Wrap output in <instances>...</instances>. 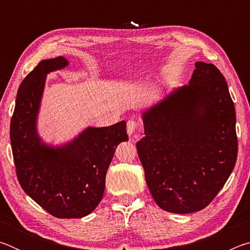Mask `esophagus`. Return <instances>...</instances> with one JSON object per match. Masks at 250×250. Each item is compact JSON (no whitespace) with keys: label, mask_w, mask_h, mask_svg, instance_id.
<instances>
[{"label":"esophagus","mask_w":250,"mask_h":250,"mask_svg":"<svg viewBox=\"0 0 250 250\" xmlns=\"http://www.w3.org/2000/svg\"><path fill=\"white\" fill-rule=\"evenodd\" d=\"M137 128H138V124L134 120H129L126 122V132H128L129 137H131V135L135 132Z\"/></svg>","instance_id":"34e87169"}]
</instances>
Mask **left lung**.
Instances as JSON below:
<instances>
[{
  "mask_svg": "<svg viewBox=\"0 0 250 250\" xmlns=\"http://www.w3.org/2000/svg\"><path fill=\"white\" fill-rule=\"evenodd\" d=\"M142 120L138 155L156 204L175 214L205 208L231 174L238 152L235 107L221 71L195 62L188 84L145 110Z\"/></svg>",
  "mask_w": 250,
  "mask_h": 250,
  "instance_id": "obj_1",
  "label": "left lung"
}]
</instances>
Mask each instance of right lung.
Returning a JSON list of instances; mask_svg holds the SVG:
<instances>
[{
	"label": "right lung",
	"mask_w": 250,
	"mask_h": 250,
	"mask_svg": "<svg viewBox=\"0 0 250 250\" xmlns=\"http://www.w3.org/2000/svg\"><path fill=\"white\" fill-rule=\"evenodd\" d=\"M65 57L42 61L21 83L10 138L16 174L27 195L57 218H82L103 200L105 174L118 145L128 141L125 121L88 126L61 146L45 143L37 118L46 76L68 66Z\"/></svg>",
	"instance_id": "add662e5"
}]
</instances>
